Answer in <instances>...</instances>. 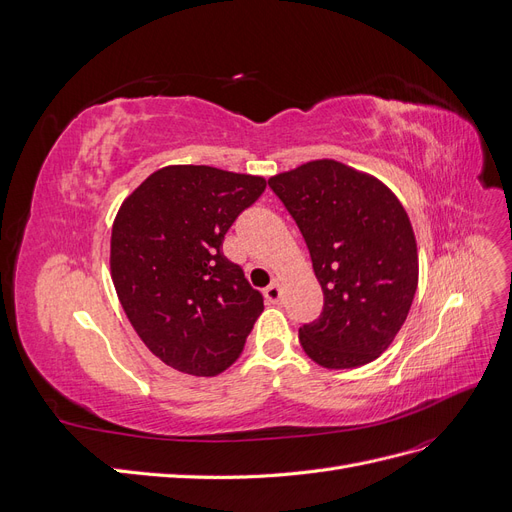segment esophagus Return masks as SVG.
I'll list each match as a JSON object with an SVG mask.
<instances>
[{
    "label": "esophagus",
    "mask_w": 512,
    "mask_h": 512,
    "mask_svg": "<svg viewBox=\"0 0 512 512\" xmlns=\"http://www.w3.org/2000/svg\"><path fill=\"white\" fill-rule=\"evenodd\" d=\"M265 297L269 303H280L282 299V288H280V280H273L267 288H265Z\"/></svg>",
    "instance_id": "34e87169"
}]
</instances>
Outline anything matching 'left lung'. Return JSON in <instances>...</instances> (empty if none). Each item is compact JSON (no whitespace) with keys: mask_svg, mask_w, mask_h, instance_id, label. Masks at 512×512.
Returning a JSON list of instances; mask_svg holds the SVG:
<instances>
[{"mask_svg":"<svg viewBox=\"0 0 512 512\" xmlns=\"http://www.w3.org/2000/svg\"><path fill=\"white\" fill-rule=\"evenodd\" d=\"M307 243L324 292L318 320L299 342L327 369L367 365L393 344L418 286L408 213L374 175L312 160L269 179Z\"/></svg>","mask_w":512,"mask_h":512,"instance_id":"8db88e82","label":"left lung"}]
</instances>
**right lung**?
<instances>
[{
  "instance_id": "right-lung-1",
  "label": "right lung",
  "mask_w": 512,
  "mask_h": 512,
  "mask_svg": "<svg viewBox=\"0 0 512 512\" xmlns=\"http://www.w3.org/2000/svg\"><path fill=\"white\" fill-rule=\"evenodd\" d=\"M265 188L256 175L173 164L151 173L115 215L111 277L123 312L143 344L183 374H222L265 309L222 252L232 222Z\"/></svg>"
}]
</instances>
